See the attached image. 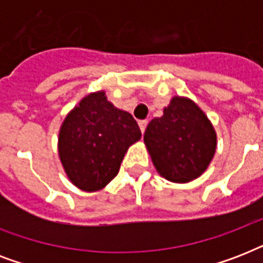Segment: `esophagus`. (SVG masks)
<instances>
[{"label": "esophagus", "mask_w": 263, "mask_h": 263, "mask_svg": "<svg viewBox=\"0 0 263 263\" xmlns=\"http://www.w3.org/2000/svg\"><path fill=\"white\" fill-rule=\"evenodd\" d=\"M138 124H139L140 131H142V134H143V132L146 131V127H147V121H146V120H140Z\"/></svg>", "instance_id": "obj_1"}]
</instances>
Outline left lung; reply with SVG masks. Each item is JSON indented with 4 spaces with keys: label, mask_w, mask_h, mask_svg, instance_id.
<instances>
[{
    "label": "left lung",
    "mask_w": 263,
    "mask_h": 263,
    "mask_svg": "<svg viewBox=\"0 0 263 263\" xmlns=\"http://www.w3.org/2000/svg\"><path fill=\"white\" fill-rule=\"evenodd\" d=\"M153 165L173 183H188L208 169L217 148V134L192 99L173 97L164 115L148 123L143 136Z\"/></svg>",
    "instance_id": "obj_1"
}]
</instances>
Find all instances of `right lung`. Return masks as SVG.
Instances as JSON below:
<instances>
[{
	"label": "right lung",
	"mask_w": 263,
	"mask_h": 263,
	"mask_svg": "<svg viewBox=\"0 0 263 263\" xmlns=\"http://www.w3.org/2000/svg\"><path fill=\"white\" fill-rule=\"evenodd\" d=\"M140 136L134 117L109 102L105 91H95L64 119L60 161L73 185L86 192L99 191L117 176L125 153Z\"/></svg>",
	"instance_id": "add662e5"
}]
</instances>
